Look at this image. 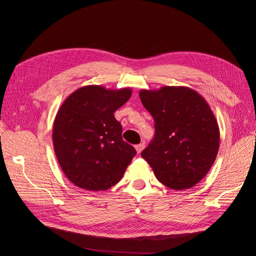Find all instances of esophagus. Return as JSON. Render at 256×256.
Returning a JSON list of instances; mask_svg holds the SVG:
<instances>
[{"label":"esophagus","mask_w":256,"mask_h":256,"mask_svg":"<svg viewBox=\"0 0 256 256\" xmlns=\"http://www.w3.org/2000/svg\"><path fill=\"white\" fill-rule=\"evenodd\" d=\"M145 147V143L144 142H142V143H140V144H138V145H136V152H137V154H140L142 150H143V148Z\"/></svg>","instance_id":"34e87169"}]
</instances>
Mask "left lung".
I'll list each match as a JSON object with an SVG mask.
<instances>
[{"label":"left lung","mask_w":256,"mask_h":256,"mask_svg":"<svg viewBox=\"0 0 256 256\" xmlns=\"http://www.w3.org/2000/svg\"><path fill=\"white\" fill-rule=\"evenodd\" d=\"M154 119V140L141 156L158 180L173 190H186L202 180L220 145L218 122L206 100L195 90L164 86L139 92Z\"/></svg>","instance_id":"8db88e82"}]
</instances>
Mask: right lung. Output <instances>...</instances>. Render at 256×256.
I'll return each mask as SVG.
<instances>
[{
    "mask_svg": "<svg viewBox=\"0 0 256 256\" xmlns=\"http://www.w3.org/2000/svg\"><path fill=\"white\" fill-rule=\"evenodd\" d=\"M132 96L130 88L80 87L67 98L52 126L58 163L74 186L106 191L115 186L136 154L122 140V128L114 113Z\"/></svg>",
    "mask_w": 256,
    "mask_h": 256,
    "instance_id": "right-lung-1",
    "label": "right lung"
}]
</instances>
